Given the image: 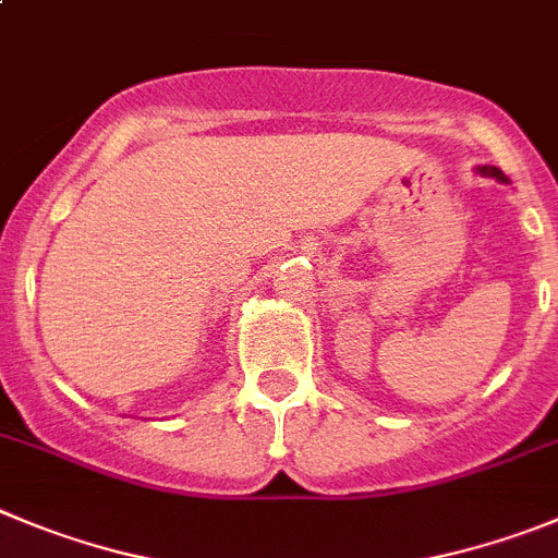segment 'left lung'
<instances>
[{
  "label": "left lung",
  "instance_id": "obj_1",
  "mask_svg": "<svg viewBox=\"0 0 558 558\" xmlns=\"http://www.w3.org/2000/svg\"><path fill=\"white\" fill-rule=\"evenodd\" d=\"M478 171H482L484 177H495V179H498V182H509V179L504 177V171H498V168H495V166H482V168H478Z\"/></svg>",
  "mask_w": 558,
  "mask_h": 558
}]
</instances>
